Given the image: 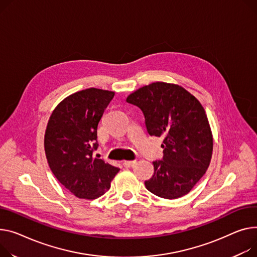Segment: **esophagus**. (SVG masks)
Masks as SVG:
<instances>
[{
	"label": "esophagus",
	"mask_w": 257,
	"mask_h": 257,
	"mask_svg": "<svg viewBox=\"0 0 257 257\" xmlns=\"http://www.w3.org/2000/svg\"><path fill=\"white\" fill-rule=\"evenodd\" d=\"M135 163H136V160H126V161L123 162V165H124L125 167H131V166H133Z\"/></svg>",
	"instance_id": "1"
}]
</instances>
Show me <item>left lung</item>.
I'll return each mask as SVG.
<instances>
[{
  "label": "left lung",
  "instance_id": "left-lung-1",
  "mask_svg": "<svg viewBox=\"0 0 257 257\" xmlns=\"http://www.w3.org/2000/svg\"><path fill=\"white\" fill-rule=\"evenodd\" d=\"M126 101L142 109L151 136L164 139L163 158L153 162L147 189L166 199L190 192L206 174L213 152L211 128L200 102L180 85L159 81L135 91Z\"/></svg>",
  "mask_w": 257,
  "mask_h": 257
}]
</instances>
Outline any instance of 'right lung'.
<instances>
[{
	"label": "right lung",
	"instance_id": "right-lung-1",
	"mask_svg": "<svg viewBox=\"0 0 257 257\" xmlns=\"http://www.w3.org/2000/svg\"><path fill=\"white\" fill-rule=\"evenodd\" d=\"M114 92L95 88L65 98L51 113L44 136L48 165L58 181L78 198L103 195L119 168L94 158L97 128Z\"/></svg>",
	"mask_w": 257,
	"mask_h": 257
}]
</instances>
